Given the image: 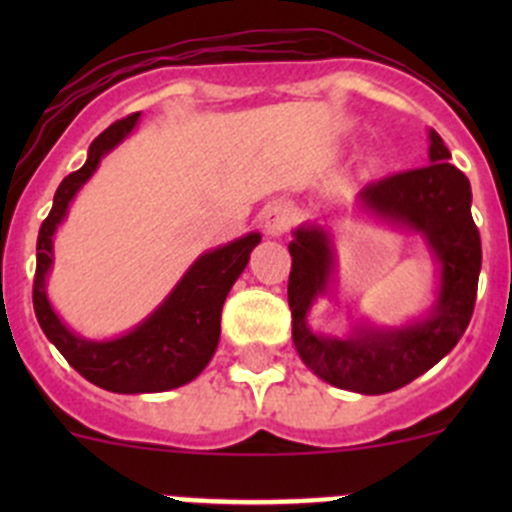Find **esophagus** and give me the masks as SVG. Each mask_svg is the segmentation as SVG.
I'll list each match as a JSON object with an SVG mask.
<instances>
[{
    "mask_svg": "<svg viewBox=\"0 0 512 512\" xmlns=\"http://www.w3.org/2000/svg\"><path fill=\"white\" fill-rule=\"evenodd\" d=\"M294 225V210L287 203H275L265 210L262 227L270 237H282Z\"/></svg>",
    "mask_w": 512,
    "mask_h": 512,
    "instance_id": "34e87169",
    "label": "esophagus"
}]
</instances>
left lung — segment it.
<instances>
[{"label":"left lung","instance_id":"obj_1","mask_svg":"<svg viewBox=\"0 0 512 512\" xmlns=\"http://www.w3.org/2000/svg\"><path fill=\"white\" fill-rule=\"evenodd\" d=\"M451 151L428 128V165L369 183L356 195L359 213L416 235L436 267L433 302L401 324L352 319L347 334L312 329L319 297L337 299V247L319 223L294 227L289 242V309L299 359L322 381L356 394H389L443 359L471 322L480 275V235L471 215V183L448 163Z\"/></svg>","mask_w":512,"mask_h":512}]
</instances>
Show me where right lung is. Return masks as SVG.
I'll return each mask as SVG.
<instances>
[{
	"instance_id": "add662e5",
	"label": "right lung",
	"mask_w": 512,
	"mask_h": 512,
	"mask_svg": "<svg viewBox=\"0 0 512 512\" xmlns=\"http://www.w3.org/2000/svg\"><path fill=\"white\" fill-rule=\"evenodd\" d=\"M141 121V113L116 121L89 146V158L56 188L49 218L36 240L34 312L46 339L84 379L113 394H158L190 384L210 364L220 342V314L227 292L260 245V232H247L227 245L205 250L183 272L163 302L128 332L108 339L76 334L51 304L46 280L54 267V235L71 203L96 173L101 160L116 151Z\"/></svg>"
}]
</instances>
